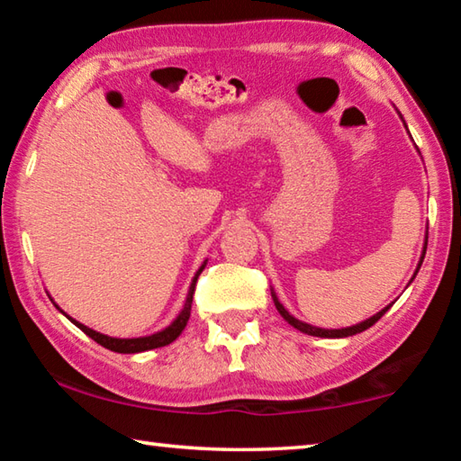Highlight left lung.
Here are the masks:
<instances>
[{
  "label": "left lung",
  "mask_w": 461,
  "mask_h": 461,
  "mask_svg": "<svg viewBox=\"0 0 461 461\" xmlns=\"http://www.w3.org/2000/svg\"><path fill=\"white\" fill-rule=\"evenodd\" d=\"M399 115H401V112H399ZM401 120H402V115H401ZM402 123H404V120H402ZM404 128H407V123H404ZM417 150H419V148H417ZM425 252H427V233H425V244H423V252H420V258H419V264H417V270H415V275H412V278L417 276V272H419V268H420V264H423ZM412 278L409 280V285L412 283ZM270 293H272V301H275V305H276V309H278V313L283 315L285 321L291 323V325L294 327V330H299V331L307 333V335H315V338H349V335L362 333V331L368 330V327H372L374 323H376L378 319H380L382 315H384L390 307H393V303H390V305H386L384 309L378 311L376 315H372V317L366 319V321H360V323H356V325L341 327V330H323V327H315V325H309V323H305V321H299V319H296V317H293L291 313H288V311L285 309L283 303L278 301V296H276V293H275V288H270Z\"/></svg>",
  "instance_id": "left-lung-1"
}]
</instances>
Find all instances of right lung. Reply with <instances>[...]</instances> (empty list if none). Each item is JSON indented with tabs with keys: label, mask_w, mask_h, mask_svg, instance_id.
<instances>
[{
	"label": "right lung",
	"mask_w": 461,
	"mask_h": 461,
	"mask_svg": "<svg viewBox=\"0 0 461 461\" xmlns=\"http://www.w3.org/2000/svg\"><path fill=\"white\" fill-rule=\"evenodd\" d=\"M207 267V260L201 264L199 270L194 272V276L191 280V286H189V293H186V299H185V305L181 309V313H178L175 317V321L167 325L165 330L156 331L152 335H144V338H112V335H105V333H99L95 330H91V327L83 325L77 321V319L68 317L65 311H62L57 303H54V307H57L62 315H65L68 321L75 323L77 327H79L81 331H85L89 335L91 339H95L99 346H104L107 349H112V352H118V354H140V352H148V349H154V348H162V346H168V343H173L178 335L183 333V330L186 327V323H189V317H191V305H193V294H194V285H197V278L203 272V268Z\"/></svg>",
	"instance_id": "obj_1"
}]
</instances>
